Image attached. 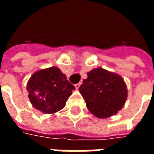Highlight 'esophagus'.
Segmentation results:
<instances>
[{
  "mask_svg": "<svg viewBox=\"0 0 154 154\" xmlns=\"http://www.w3.org/2000/svg\"><path fill=\"white\" fill-rule=\"evenodd\" d=\"M81 84H82V82H79V83H77V84H76V85H75V87H76V89H78V88L80 87Z\"/></svg>",
  "mask_w": 154,
  "mask_h": 154,
  "instance_id": "esophagus-1",
  "label": "esophagus"
}]
</instances>
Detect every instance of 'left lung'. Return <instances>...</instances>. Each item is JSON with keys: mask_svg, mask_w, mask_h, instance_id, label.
Returning <instances> with one entry per match:
<instances>
[{"mask_svg": "<svg viewBox=\"0 0 154 154\" xmlns=\"http://www.w3.org/2000/svg\"><path fill=\"white\" fill-rule=\"evenodd\" d=\"M87 109L97 118L105 119L118 113L125 103L128 90L119 75L101 67L87 72L79 87Z\"/></svg>", "mask_w": 154, "mask_h": 154, "instance_id": "8db88e82", "label": "left lung"}]
</instances>
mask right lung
Masks as SVG:
<instances>
[{
	"label": "right lung",
	"mask_w": 154,
	"mask_h": 154,
	"mask_svg": "<svg viewBox=\"0 0 154 154\" xmlns=\"http://www.w3.org/2000/svg\"><path fill=\"white\" fill-rule=\"evenodd\" d=\"M74 89L66 75L57 67L35 72L27 83L32 106L44 114H54L62 110Z\"/></svg>",
	"instance_id": "right-lung-1"
}]
</instances>
